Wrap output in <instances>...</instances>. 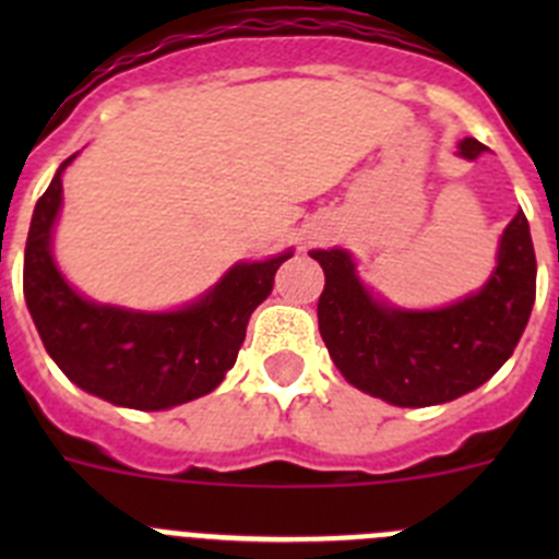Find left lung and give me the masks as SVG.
I'll list each match as a JSON object with an SVG mask.
<instances>
[{
    "label": "left lung",
    "instance_id": "8db88e82",
    "mask_svg": "<svg viewBox=\"0 0 559 559\" xmlns=\"http://www.w3.org/2000/svg\"><path fill=\"white\" fill-rule=\"evenodd\" d=\"M487 147L473 136L459 156L478 159ZM324 269L319 333L347 383L400 408L451 403L507 364L535 305V246L518 212L498 240L496 269L473 294L442 308H397L358 276L347 249H313Z\"/></svg>",
    "mask_w": 559,
    "mask_h": 559
}]
</instances>
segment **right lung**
Listing matches in <instances>:
<instances>
[{
	"label": "right lung",
	"instance_id": "right-lung-1",
	"mask_svg": "<svg viewBox=\"0 0 559 559\" xmlns=\"http://www.w3.org/2000/svg\"><path fill=\"white\" fill-rule=\"evenodd\" d=\"M75 156L58 167L38 199L24 249V302L49 358L75 386L114 406L165 412L204 397L235 367L249 316L271 294L276 269L294 249L269 260H240L181 308L131 310L95 302L69 285L52 254L61 176Z\"/></svg>",
	"mask_w": 559,
	"mask_h": 559
}]
</instances>
